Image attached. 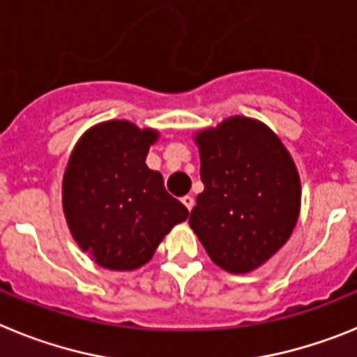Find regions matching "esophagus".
I'll return each instance as SVG.
<instances>
[{"instance_id":"1","label":"esophagus","mask_w":357,"mask_h":357,"mask_svg":"<svg viewBox=\"0 0 357 357\" xmlns=\"http://www.w3.org/2000/svg\"><path fill=\"white\" fill-rule=\"evenodd\" d=\"M182 204H184V206L188 207V211H191V209H193V206H195V198L189 197V195H188V197L182 198Z\"/></svg>"}]
</instances>
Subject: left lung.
<instances>
[{
	"instance_id": "1",
	"label": "left lung",
	"mask_w": 357,
	"mask_h": 357,
	"mask_svg": "<svg viewBox=\"0 0 357 357\" xmlns=\"http://www.w3.org/2000/svg\"><path fill=\"white\" fill-rule=\"evenodd\" d=\"M193 139L204 191L189 225L222 270L254 272L296 225L302 189L295 162L272 128L245 116H230Z\"/></svg>"
}]
</instances>
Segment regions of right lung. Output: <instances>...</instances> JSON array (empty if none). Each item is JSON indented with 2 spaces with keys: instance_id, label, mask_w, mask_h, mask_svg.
<instances>
[{
  "instance_id": "1",
  "label": "right lung",
  "mask_w": 357,
  "mask_h": 357,
  "mask_svg": "<svg viewBox=\"0 0 357 357\" xmlns=\"http://www.w3.org/2000/svg\"><path fill=\"white\" fill-rule=\"evenodd\" d=\"M157 139L153 128L110 119L85 130L73 148L62 207L73 239L100 266L137 270L188 220V209L164 189L162 175L144 162Z\"/></svg>"
}]
</instances>
